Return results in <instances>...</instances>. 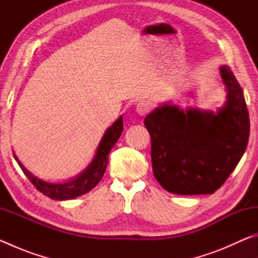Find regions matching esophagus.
<instances>
[{"instance_id": "esophagus-1", "label": "esophagus", "mask_w": 258, "mask_h": 258, "mask_svg": "<svg viewBox=\"0 0 258 258\" xmlns=\"http://www.w3.org/2000/svg\"><path fill=\"white\" fill-rule=\"evenodd\" d=\"M150 109H151L150 104L147 101H139L137 103V111L139 115H141V116L147 115V113L150 111Z\"/></svg>"}]
</instances>
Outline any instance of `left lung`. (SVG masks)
<instances>
[{
    "mask_svg": "<svg viewBox=\"0 0 258 258\" xmlns=\"http://www.w3.org/2000/svg\"><path fill=\"white\" fill-rule=\"evenodd\" d=\"M220 73L228 95L216 115L165 104L145 118L154 175L172 194H214L246 151L250 124L242 89L228 66Z\"/></svg>",
    "mask_w": 258,
    "mask_h": 258,
    "instance_id": "1",
    "label": "left lung"
}]
</instances>
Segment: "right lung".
Here are the masks:
<instances>
[{
  "instance_id": "right-lung-1",
  "label": "right lung",
  "mask_w": 258,
  "mask_h": 258,
  "mask_svg": "<svg viewBox=\"0 0 258 258\" xmlns=\"http://www.w3.org/2000/svg\"><path fill=\"white\" fill-rule=\"evenodd\" d=\"M123 130V117H119V119H117L112 126L106 131L97 149V154H95L92 163L90 164L89 167L81 175L66 183H49L40 180V178L34 176L28 169L24 167L15 154L14 156L17 163L19 164L20 168L23 169L25 175L43 195L55 200L73 199L91 191L101 180L108 165L109 152H110L111 148L115 146L117 140L119 139Z\"/></svg>"
}]
</instances>
